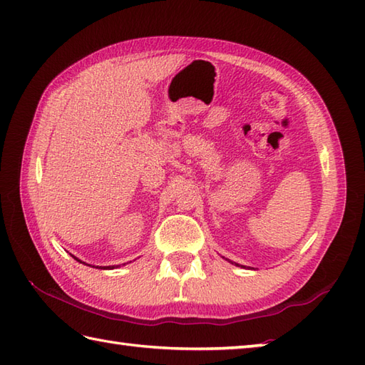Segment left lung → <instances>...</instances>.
Segmentation results:
<instances>
[{
	"label": "left lung",
	"instance_id": "8db88e82",
	"mask_svg": "<svg viewBox=\"0 0 365 365\" xmlns=\"http://www.w3.org/2000/svg\"><path fill=\"white\" fill-rule=\"evenodd\" d=\"M232 263H234V262H232ZM235 265H238V263H235ZM240 267V265H238Z\"/></svg>",
	"mask_w": 365,
	"mask_h": 365
}]
</instances>
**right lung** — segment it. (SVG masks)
<instances>
[{
    "label": "right lung",
    "instance_id": "right-lung-1",
    "mask_svg": "<svg viewBox=\"0 0 365 365\" xmlns=\"http://www.w3.org/2000/svg\"><path fill=\"white\" fill-rule=\"evenodd\" d=\"M75 259H76V257H75ZM76 260H78V259H76ZM78 262H80V260H78ZM108 268H111V269H113V268H114V267H108Z\"/></svg>",
    "mask_w": 365,
    "mask_h": 365
}]
</instances>
